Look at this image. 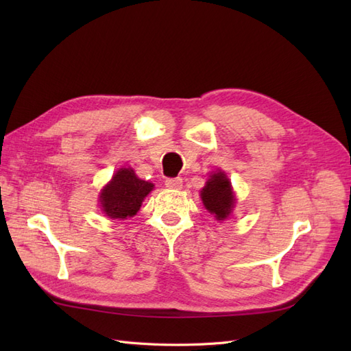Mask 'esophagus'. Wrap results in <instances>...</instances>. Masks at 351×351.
Masks as SVG:
<instances>
[{"label":"esophagus","mask_w":351,"mask_h":351,"mask_svg":"<svg viewBox=\"0 0 351 351\" xmlns=\"http://www.w3.org/2000/svg\"><path fill=\"white\" fill-rule=\"evenodd\" d=\"M165 186L168 189H171V190H180V189L183 187V178H180V177L167 178L165 180Z\"/></svg>","instance_id":"obj_1"}]
</instances>
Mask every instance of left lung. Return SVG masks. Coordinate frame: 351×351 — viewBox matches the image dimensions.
Instances as JSON below:
<instances>
[{"mask_svg": "<svg viewBox=\"0 0 351 351\" xmlns=\"http://www.w3.org/2000/svg\"><path fill=\"white\" fill-rule=\"evenodd\" d=\"M200 197L204 202V206L218 221L227 219L236 205V196L232 192L231 182L222 171L209 176L205 187L200 190Z\"/></svg>", "mask_w": 351, "mask_h": 351, "instance_id": "left-lung-1", "label": "left lung"}]
</instances>
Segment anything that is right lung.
<instances>
[{
	"label": "right lung",
	"instance_id": "obj_1",
	"mask_svg": "<svg viewBox=\"0 0 351 351\" xmlns=\"http://www.w3.org/2000/svg\"><path fill=\"white\" fill-rule=\"evenodd\" d=\"M152 189L154 184L137 177L133 168H120L101 190L99 202L104 214L112 219L134 217Z\"/></svg>",
	"mask_w": 351,
	"mask_h": 351
}]
</instances>
